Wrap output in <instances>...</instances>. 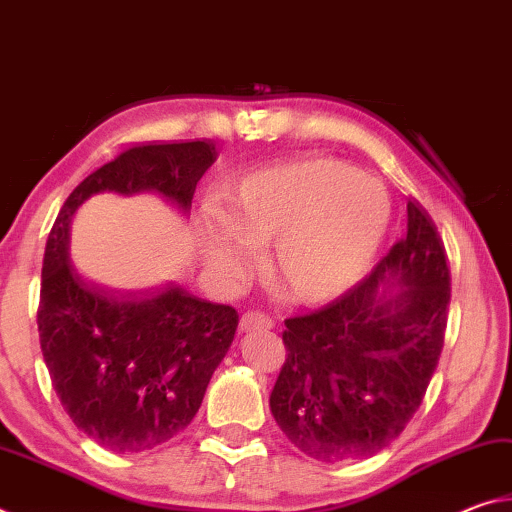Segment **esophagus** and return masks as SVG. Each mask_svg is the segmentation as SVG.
<instances>
[{"label": "esophagus", "mask_w": 512, "mask_h": 512, "mask_svg": "<svg viewBox=\"0 0 512 512\" xmlns=\"http://www.w3.org/2000/svg\"><path fill=\"white\" fill-rule=\"evenodd\" d=\"M271 327H273V320L264 314H259V311H248V314H244L239 320L241 332H255V329H271Z\"/></svg>", "instance_id": "1"}]
</instances>
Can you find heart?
Wrapping results in <instances>:
<instances>
[{
  "mask_svg": "<svg viewBox=\"0 0 512 512\" xmlns=\"http://www.w3.org/2000/svg\"><path fill=\"white\" fill-rule=\"evenodd\" d=\"M391 196L375 176L334 158L268 164L225 185L201 257L225 289L241 287L268 244L266 273L293 305L343 298L368 275L391 228Z\"/></svg>",
  "mask_w": 512,
  "mask_h": 512,
  "instance_id": "b5f03b06",
  "label": "heart"
}]
</instances>
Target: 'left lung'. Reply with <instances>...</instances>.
<instances>
[{"mask_svg": "<svg viewBox=\"0 0 512 512\" xmlns=\"http://www.w3.org/2000/svg\"><path fill=\"white\" fill-rule=\"evenodd\" d=\"M449 305L445 246L429 214L406 205V237L366 280L309 316L284 320L287 361L271 413L318 461L377 454L422 402L443 350Z\"/></svg>", "mask_w": 512, "mask_h": 512, "instance_id": "1", "label": "left lung"}]
</instances>
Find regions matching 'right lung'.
<instances>
[{
    "label": "right lung",
    "instance_id": "obj_1",
    "mask_svg": "<svg viewBox=\"0 0 512 512\" xmlns=\"http://www.w3.org/2000/svg\"><path fill=\"white\" fill-rule=\"evenodd\" d=\"M216 158L214 142L128 149L67 196L47 237L38 307L42 357L69 418L110 452L153 449L194 420L239 316L180 287L131 296L90 282L69 257L72 221L103 192H153L189 212L198 180Z\"/></svg>",
    "mask_w": 512,
    "mask_h": 512
}]
</instances>
